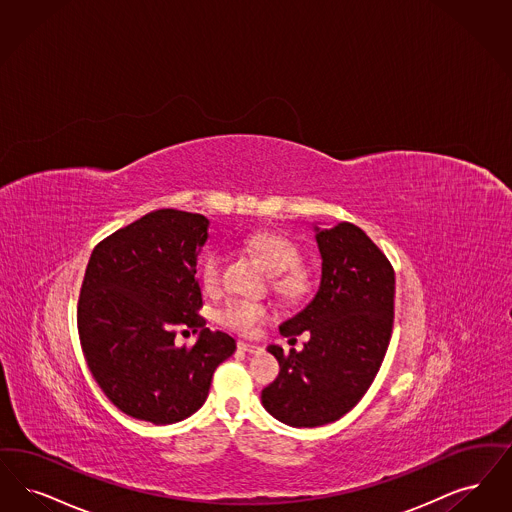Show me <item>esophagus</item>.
Listing matches in <instances>:
<instances>
[{"instance_id": "obj_1", "label": "esophagus", "mask_w": 512, "mask_h": 512, "mask_svg": "<svg viewBox=\"0 0 512 512\" xmlns=\"http://www.w3.org/2000/svg\"><path fill=\"white\" fill-rule=\"evenodd\" d=\"M237 348L243 350L246 354H262L264 348L262 346H256V344H248V342H237Z\"/></svg>"}]
</instances>
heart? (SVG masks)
<instances>
[{"mask_svg":"<svg viewBox=\"0 0 512 512\" xmlns=\"http://www.w3.org/2000/svg\"><path fill=\"white\" fill-rule=\"evenodd\" d=\"M246 246L264 262V266L275 273L273 275V289L277 290L287 300H298L308 290V277L300 269V250L290 239L277 235V233H256L246 239ZM225 256L222 250H210L199 267L200 283L204 290L216 292L222 285V271ZM271 317V310L262 302L233 298L225 302L218 310V323L225 329L235 333H256L267 319Z\"/></svg>","mask_w":512,"mask_h":512,"instance_id":"heart-1","label":"heart"}]
</instances>
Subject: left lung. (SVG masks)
<instances>
[{"instance_id": "8db88e82", "label": "left lung", "mask_w": 512, "mask_h": 512, "mask_svg": "<svg viewBox=\"0 0 512 512\" xmlns=\"http://www.w3.org/2000/svg\"><path fill=\"white\" fill-rule=\"evenodd\" d=\"M321 285L312 302L279 331H310L302 352L271 344L279 377L262 390L277 421L313 428L352 411L377 377L394 325V267L354 223L315 227Z\"/></svg>"}]
</instances>
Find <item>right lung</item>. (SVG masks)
<instances>
[{"label":"right lung","mask_w":512,"mask_h":512,"mask_svg":"<svg viewBox=\"0 0 512 512\" xmlns=\"http://www.w3.org/2000/svg\"><path fill=\"white\" fill-rule=\"evenodd\" d=\"M206 239L204 216L162 208L114 231L89 256L78 300L82 352L105 396L139 421L191 417L237 348L199 315L197 258ZM181 326L201 331L195 347L175 346Z\"/></svg>","instance_id":"add662e5"}]
</instances>
